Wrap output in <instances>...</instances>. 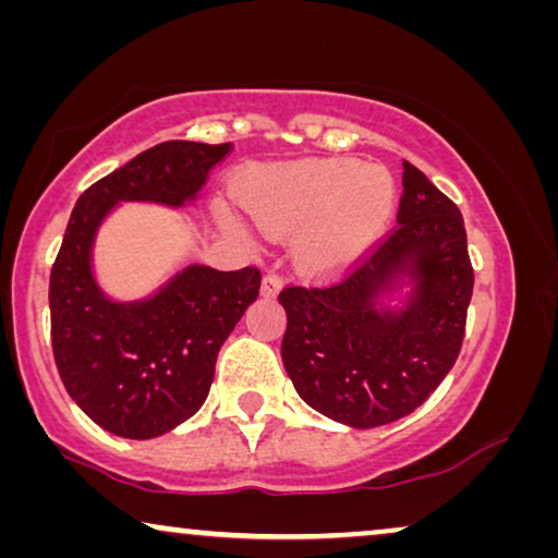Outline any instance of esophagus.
<instances>
[{"label":"esophagus","mask_w":558,"mask_h":558,"mask_svg":"<svg viewBox=\"0 0 558 558\" xmlns=\"http://www.w3.org/2000/svg\"><path fill=\"white\" fill-rule=\"evenodd\" d=\"M280 288H282V278L278 276V272H268V276L263 278L260 293H263V298H276L280 293Z\"/></svg>","instance_id":"obj_1"}]
</instances>
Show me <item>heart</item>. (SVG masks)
Wrapping results in <instances>:
<instances>
[{"mask_svg": "<svg viewBox=\"0 0 558 558\" xmlns=\"http://www.w3.org/2000/svg\"><path fill=\"white\" fill-rule=\"evenodd\" d=\"M395 197L397 186L387 169L354 159L260 169L240 190L242 207L268 234L311 225L301 240V263L316 272L354 263L389 222Z\"/></svg>", "mask_w": 558, "mask_h": 558, "instance_id": "heart-1", "label": "heart"}]
</instances>
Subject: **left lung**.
Here are the masks:
<instances>
[{
	"label": "left lung",
	"mask_w": 558,
	"mask_h": 558,
	"mask_svg": "<svg viewBox=\"0 0 558 558\" xmlns=\"http://www.w3.org/2000/svg\"><path fill=\"white\" fill-rule=\"evenodd\" d=\"M397 227L331 286H290L282 366L301 399L354 429L417 410L460 354L473 295L462 215L404 161Z\"/></svg>",
	"instance_id": "1"
}]
</instances>
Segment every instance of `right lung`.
I'll return each mask as SVG.
<instances>
[{
    "mask_svg": "<svg viewBox=\"0 0 558 558\" xmlns=\"http://www.w3.org/2000/svg\"><path fill=\"white\" fill-rule=\"evenodd\" d=\"M230 144L163 141L85 190L50 272L52 354L68 395L106 433L167 435L199 412L217 354L257 298L260 270L186 265L151 295L116 301L93 270L100 225L123 202L194 204Z\"/></svg>",
    "mask_w": 558,
    "mask_h": 558,
    "instance_id": "obj_1",
    "label": "right lung"
}]
</instances>
